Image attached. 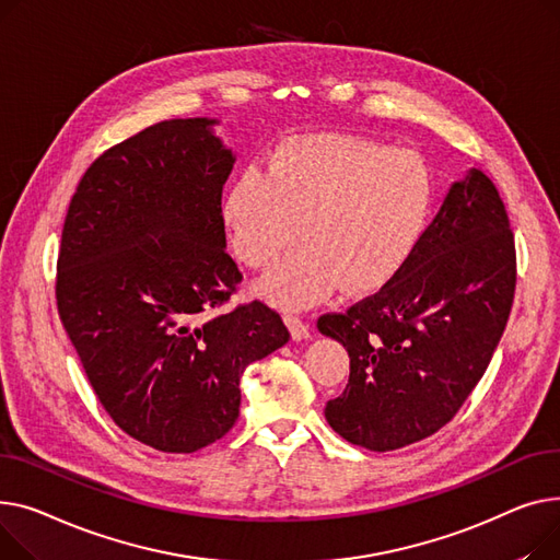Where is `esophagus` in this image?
Listing matches in <instances>:
<instances>
[{"label":"esophagus","mask_w":560,"mask_h":560,"mask_svg":"<svg viewBox=\"0 0 560 560\" xmlns=\"http://www.w3.org/2000/svg\"><path fill=\"white\" fill-rule=\"evenodd\" d=\"M284 323H287V327H289V332H291V337L295 339V341H303V339H307L310 337V325L299 316V314H284Z\"/></svg>","instance_id":"1"}]
</instances>
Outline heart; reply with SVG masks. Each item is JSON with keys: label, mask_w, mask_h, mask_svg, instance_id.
Listing matches in <instances>:
<instances>
[{"label": "heart", "mask_w": 560, "mask_h": 560, "mask_svg": "<svg viewBox=\"0 0 560 560\" xmlns=\"http://www.w3.org/2000/svg\"><path fill=\"white\" fill-rule=\"evenodd\" d=\"M434 180L413 151L352 136L280 147L267 170L228 189L223 217L244 265L267 271L299 242L261 293L284 307L323 301L337 284L369 291L396 273L430 221Z\"/></svg>", "instance_id": "heart-1"}]
</instances>
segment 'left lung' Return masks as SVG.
<instances>
[{"label": "left lung", "mask_w": 560, "mask_h": 560, "mask_svg": "<svg viewBox=\"0 0 560 560\" xmlns=\"http://www.w3.org/2000/svg\"><path fill=\"white\" fill-rule=\"evenodd\" d=\"M515 242L481 170L450 187L405 265L377 293L318 318L350 377L325 405L352 445L390 452L439 432L483 377L511 314Z\"/></svg>", "instance_id": "8db88e82"}]
</instances>
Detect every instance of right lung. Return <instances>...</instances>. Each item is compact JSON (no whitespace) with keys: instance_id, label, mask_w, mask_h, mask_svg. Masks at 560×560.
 Instances as JSON below:
<instances>
[{"instance_id":"add662e5","label":"right lung","mask_w":560,"mask_h":560,"mask_svg":"<svg viewBox=\"0 0 560 560\" xmlns=\"http://www.w3.org/2000/svg\"><path fill=\"white\" fill-rule=\"evenodd\" d=\"M214 124L158 121L98 155L58 253V314L98 402L128 436L174 454L233 430L244 369L289 341L265 303L217 312L242 271L221 214L235 155Z\"/></svg>"}]
</instances>
